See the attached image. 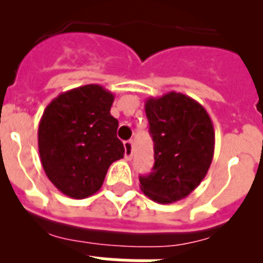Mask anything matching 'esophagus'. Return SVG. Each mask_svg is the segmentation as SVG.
Wrapping results in <instances>:
<instances>
[{"mask_svg":"<svg viewBox=\"0 0 263 263\" xmlns=\"http://www.w3.org/2000/svg\"><path fill=\"white\" fill-rule=\"evenodd\" d=\"M124 147H125V159L130 160L132 157H133V142L132 141H126L124 143Z\"/></svg>","mask_w":263,"mask_h":263,"instance_id":"34e87169","label":"esophagus"}]
</instances>
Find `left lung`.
Instances as JSON below:
<instances>
[{"label": "left lung", "mask_w": 263, "mask_h": 263, "mask_svg": "<svg viewBox=\"0 0 263 263\" xmlns=\"http://www.w3.org/2000/svg\"><path fill=\"white\" fill-rule=\"evenodd\" d=\"M154 141L153 173L139 176L141 190L157 203L182 200L205 178L215 152L210 115L191 97L168 92L146 100Z\"/></svg>", "instance_id": "8db88e82"}]
</instances>
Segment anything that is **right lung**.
<instances>
[{"label": "right lung", "instance_id": "right-lung-1", "mask_svg": "<svg viewBox=\"0 0 263 263\" xmlns=\"http://www.w3.org/2000/svg\"><path fill=\"white\" fill-rule=\"evenodd\" d=\"M115 96L101 85L73 88L53 99L38 127V147L46 175L72 199L99 191L108 168L124 158L118 121L110 115Z\"/></svg>", "mask_w": 263, "mask_h": 263}]
</instances>
